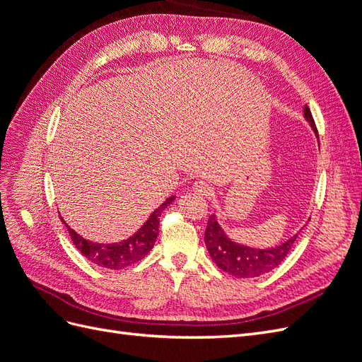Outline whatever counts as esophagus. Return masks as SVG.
<instances>
[{
	"mask_svg": "<svg viewBox=\"0 0 362 362\" xmlns=\"http://www.w3.org/2000/svg\"><path fill=\"white\" fill-rule=\"evenodd\" d=\"M193 192H196L198 194H204L206 196V198H210V196H213V189L211 185L205 182V181H196L193 184Z\"/></svg>",
	"mask_w": 362,
	"mask_h": 362,
	"instance_id": "1",
	"label": "esophagus"
}]
</instances>
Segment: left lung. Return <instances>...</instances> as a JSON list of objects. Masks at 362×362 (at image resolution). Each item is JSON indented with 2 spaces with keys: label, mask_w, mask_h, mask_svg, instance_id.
Masks as SVG:
<instances>
[{
  "label": "left lung",
  "mask_w": 362,
  "mask_h": 362,
  "mask_svg": "<svg viewBox=\"0 0 362 362\" xmlns=\"http://www.w3.org/2000/svg\"><path fill=\"white\" fill-rule=\"evenodd\" d=\"M303 112L313 129L315 133H319L310 108L305 107ZM296 238H298V235L291 237L288 242L273 249H252L237 245L225 235L222 228L216 222L214 214L208 218L204 235L206 249L210 252V257L217 267L235 278H257L276 269L288 255Z\"/></svg>",
  "instance_id": "left-lung-1"
}]
</instances>
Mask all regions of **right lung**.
Masks as SVG:
<instances>
[{"label": "right lung", "instance_id": "obj_1", "mask_svg": "<svg viewBox=\"0 0 362 362\" xmlns=\"http://www.w3.org/2000/svg\"><path fill=\"white\" fill-rule=\"evenodd\" d=\"M173 199L175 196H170V198L166 199V202H163L157 210L151 214L146 223L141 226L133 237H129L128 240H124V242L115 243V245L89 242V240H86L81 235L76 234L68 225L64 226L68 228V233L72 238L75 247L78 249L87 259L104 269L120 270L127 266L134 264V262L140 261L141 258H145L149 254V250L152 249V246H154L157 240L161 211L168 205H170Z\"/></svg>", "mask_w": 362, "mask_h": 362}]
</instances>
